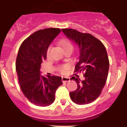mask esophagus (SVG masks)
Returning <instances> with one entry per match:
<instances>
[{"instance_id": "1", "label": "esophagus", "mask_w": 127, "mask_h": 127, "mask_svg": "<svg viewBox=\"0 0 127 127\" xmlns=\"http://www.w3.org/2000/svg\"><path fill=\"white\" fill-rule=\"evenodd\" d=\"M70 81V78H68V77H63L62 78L63 82H67Z\"/></svg>"}]
</instances>
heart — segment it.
<instances>
[{"instance_id":"b5f03b06","label":"heart","mask_w":127,"mask_h":127,"mask_svg":"<svg viewBox=\"0 0 127 127\" xmlns=\"http://www.w3.org/2000/svg\"><path fill=\"white\" fill-rule=\"evenodd\" d=\"M60 45L62 46L63 48L64 49V51H67V50H69V49H71L72 50L73 49V45L71 43V42L68 39H63L62 40H61L59 42ZM49 50H50V47L48 48L47 51V53L48 54L49 52ZM67 65H63V66L60 67V70L62 73H64L65 72V70L67 69Z\"/></svg>"}]
</instances>
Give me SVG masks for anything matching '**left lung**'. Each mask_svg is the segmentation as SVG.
<instances>
[{
  "mask_svg": "<svg viewBox=\"0 0 127 127\" xmlns=\"http://www.w3.org/2000/svg\"><path fill=\"white\" fill-rule=\"evenodd\" d=\"M68 39L78 45L79 60L76 72H84V81L73 76L78 85L75 91L70 92V98L78 104L91 103L101 94L108 75L109 62L105 46L98 39L89 33L72 29H62Z\"/></svg>",
  "mask_w": 127,
  "mask_h": 127,
  "instance_id": "obj_1",
  "label": "left lung"
}]
</instances>
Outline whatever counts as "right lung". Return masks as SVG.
Returning a JSON list of instances; mask_svg holds the SVG:
<instances>
[{"instance_id": "right-lung-1", "label": "right lung", "mask_w": 127, "mask_h": 127, "mask_svg": "<svg viewBox=\"0 0 127 127\" xmlns=\"http://www.w3.org/2000/svg\"><path fill=\"white\" fill-rule=\"evenodd\" d=\"M60 32L58 28L38 30L24 40L19 48L16 60L19 84L26 98L35 105L43 107L51 104L56 90L63 84L62 77H45L40 72L49 45Z\"/></svg>"}]
</instances>
